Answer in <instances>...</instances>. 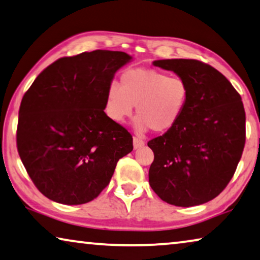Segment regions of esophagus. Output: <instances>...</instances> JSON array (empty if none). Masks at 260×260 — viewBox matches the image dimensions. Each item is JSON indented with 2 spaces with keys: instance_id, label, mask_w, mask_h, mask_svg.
<instances>
[{
  "instance_id": "34e87169",
  "label": "esophagus",
  "mask_w": 260,
  "mask_h": 260,
  "mask_svg": "<svg viewBox=\"0 0 260 260\" xmlns=\"http://www.w3.org/2000/svg\"><path fill=\"white\" fill-rule=\"evenodd\" d=\"M133 146H134V149H139V148H141L145 146V141L141 139H139L137 137L133 138Z\"/></svg>"
}]
</instances>
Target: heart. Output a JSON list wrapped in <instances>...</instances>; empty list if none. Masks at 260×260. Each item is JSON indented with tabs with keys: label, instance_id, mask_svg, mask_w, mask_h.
<instances>
[{
	"label": "heart",
	"instance_id": "1",
	"mask_svg": "<svg viewBox=\"0 0 260 260\" xmlns=\"http://www.w3.org/2000/svg\"><path fill=\"white\" fill-rule=\"evenodd\" d=\"M188 97L184 78L155 69L131 68L121 74L119 85H109L105 112L111 120L122 123L137 106L135 127L139 132L151 128L155 133H164L178 123Z\"/></svg>",
	"mask_w": 260,
	"mask_h": 260
}]
</instances>
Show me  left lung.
I'll use <instances>...</instances> for the list:
<instances>
[{
    "label": "left lung",
    "instance_id": "obj_1",
    "mask_svg": "<svg viewBox=\"0 0 260 260\" xmlns=\"http://www.w3.org/2000/svg\"><path fill=\"white\" fill-rule=\"evenodd\" d=\"M186 82L188 102L178 123L150 140L154 151L149 184L166 203L191 207L223 191L245 145V111L241 94L224 75L193 59L154 61Z\"/></svg>",
    "mask_w": 260,
    "mask_h": 260
}]
</instances>
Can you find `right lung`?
Listing matches in <instances>:
<instances>
[{"instance_id":"add662e5","label":"right lung","mask_w":260,"mask_h":260,"mask_svg":"<svg viewBox=\"0 0 260 260\" xmlns=\"http://www.w3.org/2000/svg\"><path fill=\"white\" fill-rule=\"evenodd\" d=\"M125 52H83L56 60L24 93L17 150L45 197L63 205L93 200L108 186L118 160L133 150L125 127L106 115L105 97Z\"/></svg>"}]
</instances>
